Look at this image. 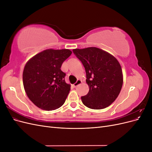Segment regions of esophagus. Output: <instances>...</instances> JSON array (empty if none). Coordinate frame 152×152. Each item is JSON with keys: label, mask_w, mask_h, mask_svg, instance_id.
Masks as SVG:
<instances>
[{"label": "esophagus", "mask_w": 152, "mask_h": 152, "mask_svg": "<svg viewBox=\"0 0 152 152\" xmlns=\"http://www.w3.org/2000/svg\"><path fill=\"white\" fill-rule=\"evenodd\" d=\"M81 83H82V80H77V82H75V83L74 84H73V87H75L79 86V85H80Z\"/></svg>", "instance_id": "1"}]
</instances>
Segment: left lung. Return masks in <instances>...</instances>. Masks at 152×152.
Masks as SVG:
<instances>
[{
	"label": "left lung",
	"mask_w": 152,
	"mask_h": 152,
	"mask_svg": "<svg viewBox=\"0 0 152 152\" xmlns=\"http://www.w3.org/2000/svg\"><path fill=\"white\" fill-rule=\"evenodd\" d=\"M86 73L89 93L82 96L83 104L91 109L108 107L120 93L123 84L122 68L112 55L97 48L73 49Z\"/></svg>",
	"instance_id": "obj_1"
}]
</instances>
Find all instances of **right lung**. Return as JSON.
Segmentation results:
<instances>
[{"mask_svg":"<svg viewBox=\"0 0 152 152\" xmlns=\"http://www.w3.org/2000/svg\"><path fill=\"white\" fill-rule=\"evenodd\" d=\"M69 49H47L26 63L23 73L26 93L37 107L48 111L61 107L70 91L61 70L63 61L70 56Z\"/></svg>","mask_w":152,"mask_h":152,"instance_id":"add662e5","label":"right lung"}]
</instances>
